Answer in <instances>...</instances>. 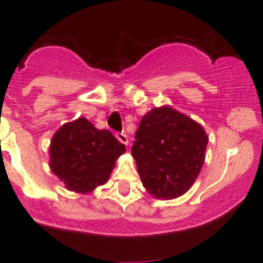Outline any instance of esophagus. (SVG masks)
<instances>
[{
  "instance_id": "obj_1",
  "label": "esophagus",
  "mask_w": 263,
  "mask_h": 263,
  "mask_svg": "<svg viewBox=\"0 0 263 263\" xmlns=\"http://www.w3.org/2000/svg\"><path fill=\"white\" fill-rule=\"evenodd\" d=\"M116 137L118 139V141L122 142L123 145H128V137H127L126 134H123V132H117Z\"/></svg>"
}]
</instances>
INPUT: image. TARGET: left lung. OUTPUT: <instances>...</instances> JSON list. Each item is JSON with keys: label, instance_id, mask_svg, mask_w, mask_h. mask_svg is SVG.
<instances>
[{"label": "left lung", "instance_id": "1", "mask_svg": "<svg viewBox=\"0 0 263 263\" xmlns=\"http://www.w3.org/2000/svg\"><path fill=\"white\" fill-rule=\"evenodd\" d=\"M208 142L203 127L190 117L168 105L151 109L131 148L142 185L155 198L182 196L200 174Z\"/></svg>", "mask_w": 263, "mask_h": 263}]
</instances>
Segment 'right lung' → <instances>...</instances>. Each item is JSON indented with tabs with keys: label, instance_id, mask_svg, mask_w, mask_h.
<instances>
[{
	"label": "right lung",
	"instance_id": "1",
	"mask_svg": "<svg viewBox=\"0 0 263 263\" xmlns=\"http://www.w3.org/2000/svg\"><path fill=\"white\" fill-rule=\"evenodd\" d=\"M126 151L108 129H98L84 117L65 123L52 137L49 166L68 191L90 193L109 178Z\"/></svg>",
	"mask_w": 263,
	"mask_h": 263
}]
</instances>
